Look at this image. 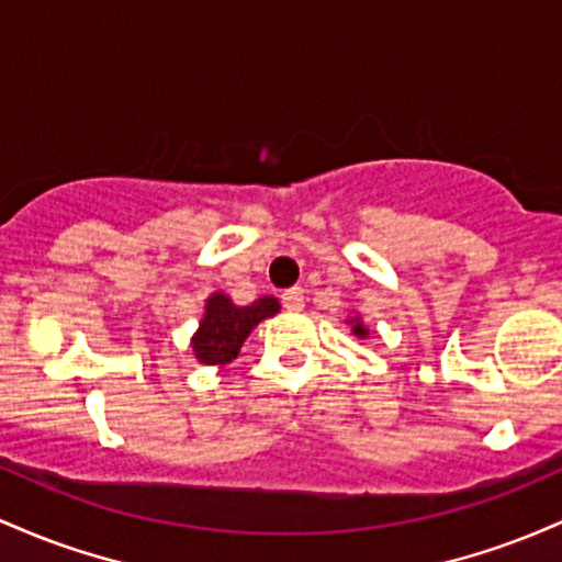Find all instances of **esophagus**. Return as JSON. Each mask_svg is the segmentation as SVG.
<instances>
[{
	"label": "esophagus",
	"mask_w": 562,
	"mask_h": 562,
	"mask_svg": "<svg viewBox=\"0 0 562 562\" xmlns=\"http://www.w3.org/2000/svg\"><path fill=\"white\" fill-rule=\"evenodd\" d=\"M281 302L286 311H302L305 307V294H302V289H289V292L281 294Z\"/></svg>",
	"instance_id": "obj_1"
}]
</instances>
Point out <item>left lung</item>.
I'll return each mask as SVG.
<instances>
[{
	"label": "left lung",
	"instance_id": "8db88e82",
	"mask_svg": "<svg viewBox=\"0 0 562 562\" xmlns=\"http://www.w3.org/2000/svg\"><path fill=\"white\" fill-rule=\"evenodd\" d=\"M348 324H350V331L356 334L358 339H366V337H369V329H366V324L361 321V315H350Z\"/></svg>",
	"mask_w": 562,
	"mask_h": 562
}]
</instances>
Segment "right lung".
<instances>
[{
    "label": "right lung",
    "instance_id": "obj_1",
    "mask_svg": "<svg viewBox=\"0 0 562 562\" xmlns=\"http://www.w3.org/2000/svg\"><path fill=\"white\" fill-rule=\"evenodd\" d=\"M281 311V302L276 297L255 300L251 305H236L225 292H214L204 302V315L199 321V329L191 337V350L199 363L225 366L238 356L241 345L257 324L265 318H273Z\"/></svg>",
    "mask_w": 562,
    "mask_h": 562
}]
</instances>
